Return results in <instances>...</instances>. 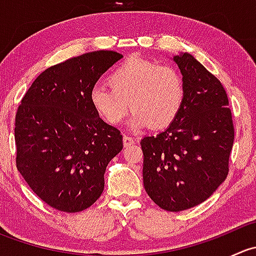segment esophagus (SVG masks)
<instances>
[{
  "label": "esophagus",
  "instance_id": "1",
  "mask_svg": "<svg viewBox=\"0 0 256 256\" xmlns=\"http://www.w3.org/2000/svg\"><path fill=\"white\" fill-rule=\"evenodd\" d=\"M124 146L125 147H128L131 146V144H135V140H134L132 138H130V136H124Z\"/></svg>",
  "mask_w": 256,
  "mask_h": 256
}]
</instances>
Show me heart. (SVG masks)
<instances>
[{
	"label": "heart",
	"instance_id": "1",
	"mask_svg": "<svg viewBox=\"0 0 256 256\" xmlns=\"http://www.w3.org/2000/svg\"><path fill=\"white\" fill-rule=\"evenodd\" d=\"M108 82L112 89L96 85L89 99L98 115L112 126L125 120L131 105V128H166L174 122L184 102L180 72L147 59H128L110 74Z\"/></svg>",
	"mask_w": 256,
	"mask_h": 256
}]
</instances>
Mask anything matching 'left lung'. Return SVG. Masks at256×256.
Wrapping results in <instances>:
<instances>
[{
  "instance_id": "8db88e82",
  "label": "left lung",
  "mask_w": 256,
  "mask_h": 256,
  "mask_svg": "<svg viewBox=\"0 0 256 256\" xmlns=\"http://www.w3.org/2000/svg\"><path fill=\"white\" fill-rule=\"evenodd\" d=\"M184 82V102L167 130L141 140L144 186L160 208L180 212L208 200L226 180L234 125L218 78L183 53L174 56Z\"/></svg>"
}]
</instances>
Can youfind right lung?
Returning a JSON list of instances; mask_svg holds the SVG:
<instances>
[{
    "instance_id": "1",
    "label": "right lung",
    "mask_w": 256,
    "mask_h": 256,
    "mask_svg": "<svg viewBox=\"0 0 256 256\" xmlns=\"http://www.w3.org/2000/svg\"><path fill=\"white\" fill-rule=\"evenodd\" d=\"M120 53L96 50L49 66L16 114V166L30 190L60 212L76 213L104 190L108 164L122 150L120 131L102 120L89 95Z\"/></svg>"
}]
</instances>
